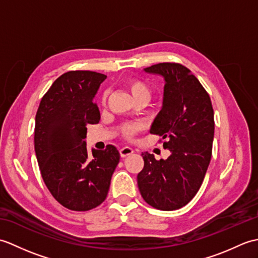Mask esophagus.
Masks as SVG:
<instances>
[{"instance_id": "1", "label": "esophagus", "mask_w": 258, "mask_h": 258, "mask_svg": "<svg viewBox=\"0 0 258 258\" xmlns=\"http://www.w3.org/2000/svg\"><path fill=\"white\" fill-rule=\"evenodd\" d=\"M119 154H120V157L130 156L131 154H133V150L128 146H125V147H123V149L119 150Z\"/></svg>"}]
</instances>
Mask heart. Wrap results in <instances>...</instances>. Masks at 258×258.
Instances as JSON below:
<instances>
[{
  "label": "heart",
  "mask_w": 258,
  "mask_h": 258,
  "mask_svg": "<svg viewBox=\"0 0 258 258\" xmlns=\"http://www.w3.org/2000/svg\"><path fill=\"white\" fill-rule=\"evenodd\" d=\"M127 87L131 95H132L134 98V101L139 100V98H147V100L150 98V89L143 81L131 80L128 81ZM106 94L107 93L104 94V98L106 97ZM140 128L141 126L139 124H126L122 126L120 131H122V133L125 138H131V136H133Z\"/></svg>",
  "instance_id": "obj_1"
}]
</instances>
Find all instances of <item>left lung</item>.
I'll return each mask as SVG.
<instances>
[{
  "label": "left lung",
  "mask_w": 258,
  "mask_h": 258,
  "mask_svg": "<svg viewBox=\"0 0 258 258\" xmlns=\"http://www.w3.org/2000/svg\"><path fill=\"white\" fill-rule=\"evenodd\" d=\"M145 73L164 80L162 108L150 132L166 140V160L142 153L144 167L138 175L141 195L151 206L174 211L185 206L199 191L210 165L214 139L211 98L200 81L180 64L160 63Z\"/></svg>",
  "instance_id": "8db88e82"
}]
</instances>
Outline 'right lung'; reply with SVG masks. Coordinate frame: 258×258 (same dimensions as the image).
Listing matches in <instances>:
<instances>
[{
	"mask_svg": "<svg viewBox=\"0 0 258 258\" xmlns=\"http://www.w3.org/2000/svg\"><path fill=\"white\" fill-rule=\"evenodd\" d=\"M106 75L71 71L52 84L35 116L34 146L41 175L54 199L72 211L85 212L106 199L119 162L114 145L86 147L89 124L100 120L94 97Z\"/></svg>",
	"mask_w": 258,
	"mask_h": 258,
	"instance_id": "right-lung-1",
	"label": "right lung"
}]
</instances>
